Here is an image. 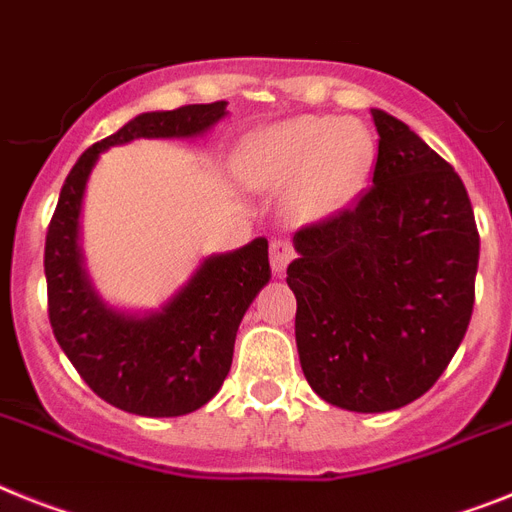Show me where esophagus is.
Instances as JSON below:
<instances>
[{
  "label": "esophagus",
  "instance_id": "esophagus-1",
  "mask_svg": "<svg viewBox=\"0 0 512 512\" xmlns=\"http://www.w3.org/2000/svg\"><path fill=\"white\" fill-rule=\"evenodd\" d=\"M291 260H294V247H291V242H286V239H273L270 242V265H273V270L283 273Z\"/></svg>",
  "mask_w": 512,
  "mask_h": 512
}]
</instances>
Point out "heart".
I'll use <instances>...</instances> for the list:
<instances>
[{"instance_id": "obj_1", "label": "heart", "mask_w": 512, "mask_h": 512, "mask_svg": "<svg viewBox=\"0 0 512 512\" xmlns=\"http://www.w3.org/2000/svg\"><path fill=\"white\" fill-rule=\"evenodd\" d=\"M247 182L270 190L291 187L299 218H328L351 205L375 166V137L362 122L299 117L247 137L239 156Z\"/></svg>"}]
</instances>
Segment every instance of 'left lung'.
I'll return each mask as SVG.
<instances>
[{
	"label": "left lung",
	"mask_w": 512,
	"mask_h": 512,
	"mask_svg": "<svg viewBox=\"0 0 512 512\" xmlns=\"http://www.w3.org/2000/svg\"><path fill=\"white\" fill-rule=\"evenodd\" d=\"M377 163L354 208L294 234L296 349L322 401L359 414L427 393L474 312L479 231L461 176L372 109Z\"/></svg>",
	"instance_id": "left-lung-1"
}]
</instances>
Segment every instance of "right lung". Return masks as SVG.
<instances>
[{
    "instance_id": "add662e5",
    "label": "right lung",
    "mask_w": 512,
    "mask_h": 512,
    "mask_svg": "<svg viewBox=\"0 0 512 512\" xmlns=\"http://www.w3.org/2000/svg\"><path fill=\"white\" fill-rule=\"evenodd\" d=\"M226 117V101L148 111L90 145L64 179L46 231L49 322L88 388L137 416H184L221 390L239 322L270 281L268 239L210 255L161 312L127 315L106 307L83 270L77 244L88 176L111 145L137 137H197Z\"/></svg>"
}]
</instances>
